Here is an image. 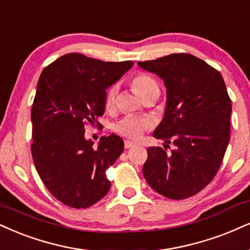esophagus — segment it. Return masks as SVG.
Wrapping results in <instances>:
<instances>
[{"instance_id":"1","label":"esophagus","mask_w":250,"mask_h":250,"mask_svg":"<svg viewBox=\"0 0 250 250\" xmlns=\"http://www.w3.org/2000/svg\"><path fill=\"white\" fill-rule=\"evenodd\" d=\"M125 148H131V147H133V146H135V143L134 141H130V140H126L125 141Z\"/></svg>"}]
</instances>
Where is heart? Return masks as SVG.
Masks as SVG:
<instances>
[{
    "mask_svg": "<svg viewBox=\"0 0 250 250\" xmlns=\"http://www.w3.org/2000/svg\"><path fill=\"white\" fill-rule=\"evenodd\" d=\"M132 84L138 94L141 97L145 96L147 92L159 89L158 83L155 80L150 78L147 74H138L132 81ZM117 94H118V84H113L107 89L105 94V107L107 110H111L115 106ZM150 123L147 119L137 118L133 116H126L123 119H120L116 125V131L119 134L124 137L131 138V139H138L141 134L144 133L147 128H149Z\"/></svg>",
    "mask_w": 250,
    "mask_h": 250,
    "instance_id": "1",
    "label": "heart"
}]
</instances>
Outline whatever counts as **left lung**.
Instances as JSON below:
<instances>
[{"label":"left lung","mask_w":250,"mask_h":250,"mask_svg":"<svg viewBox=\"0 0 250 250\" xmlns=\"http://www.w3.org/2000/svg\"><path fill=\"white\" fill-rule=\"evenodd\" d=\"M167 88L161 123L153 137L172 143L170 153L149 147L145 180L160 195L184 199L198 193L217 174L229 143L232 103L221 74L195 55L170 54L138 62Z\"/></svg>","instance_id":"obj_1"}]
</instances>
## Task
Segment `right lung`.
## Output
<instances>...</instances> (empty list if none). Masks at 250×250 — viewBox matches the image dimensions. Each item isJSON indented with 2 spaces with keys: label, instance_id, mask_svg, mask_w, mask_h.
<instances>
[{
  "label": "right lung",
  "instance_id": "add662e5",
  "mask_svg": "<svg viewBox=\"0 0 250 250\" xmlns=\"http://www.w3.org/2000/svg\"><path fill=\"white\" fill-rule=\"evenodd\" d=\"M132 66L133 61L104 62L68 53L40 75L31 110V153L42 183L64 205L89 208L110 190L105 171L123 153L124 141L104 135L94 148L84 126L100 125L106 89Z\"/></svg>",
  "mask_w": 250,
  "mask_h": 250
}]
</instances>
